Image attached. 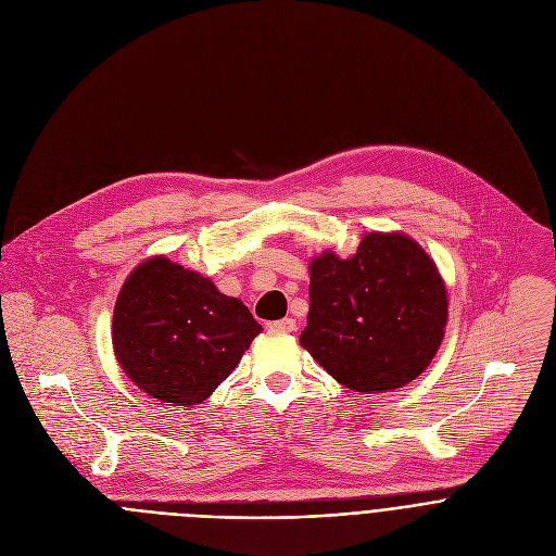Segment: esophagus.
Returning <instances> with one entry per match:
<instances>
[{
	"mask_svg": "<svg viewBox=\"0 0 556 556\" xmlns=\"http://www.w3.org/2000/svg\"><path fill=\"white\" fill-rule=\"evenodd\" d=\"M268 330H273V332H281V334H290V332H294V330H296V321H294V319H290V316H286V319H281V321H273V324H268Z\"/></svg>",
	"mask_w": 556,
	"mask_h": 556,
	"instance_id": "34e87169",
	"label": "esophagus"
}]
</instances>
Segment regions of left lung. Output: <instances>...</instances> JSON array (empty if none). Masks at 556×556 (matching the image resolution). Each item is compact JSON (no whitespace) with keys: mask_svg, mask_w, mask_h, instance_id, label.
<instances>
[{"mask_svg":"<svg viewBox=\"0 0 556 556\" xmlns=\"http://www.w3.org/2000/svg\"><path fill=\"white\" fill-rule=\"evenodd\" d=\"M448 319L444 279L409 235L365 232L356 253L309 260V312L299 343L337 382L361 393L416 380Z\"/></svg>","mask_w":556,"mask_h":556,"instance_id":"8db88e82","label":"left lung"}]
</instances>
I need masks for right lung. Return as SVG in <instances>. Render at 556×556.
<instances>
[{"label": "right lung", "mask_w": 556, "mask_h": 556, "mask_svg": "<svg viewBox=\"0 0 556 556\" xmlns=\"http://www.w3.org/2000/svg\"><path fill=\"white\" fill-rule=\"evenodd\" d=\"M260 332L240 299L165 255L129 273L112 321L123 371L151 399L176 407L204 403Z\"/></svg>", "instance_id": "right-lung-1"}]
</instances>
